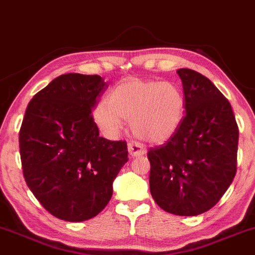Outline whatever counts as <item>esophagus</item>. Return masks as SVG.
<instances>
[{
	"instance_id": "34e87169",
	"label": "esophagus",
	"mask_w": 255,
	"mask_h": 255,
	"mask_svg": "<svg viewBox=\"0 0 255 255\" xmlns=\"http://www.w3.org/2000/svg\"><path fill=\"white\" fill-rule=\"evenodd\" d=\"M128 152L131 157H140V155H143L146 153V149L143 148L140 143L137 142H131L128 143Z\"/></svg>"
}]
</instances>
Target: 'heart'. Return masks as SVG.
<instances>
[{
	"label": "heart",
	"mask_w": 255,
	"mask_h": 255,
	"mask_svg": "<svg viewBox=\"0 0 255 255\" xmlns=\"http://www.w3.org/2000/svg\"><path fill=\"white\" fill-rule=\"evenodd\" d=\"M185 116V98L180 89L170 82L129 78L113 88L107 102L94 110V120L107 135L114 136L130 120L133 133L149 142L171 139Z\"/></svg>",
	"instance_id": "obj_1"
}]
</instances>
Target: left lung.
<instances>
[{"label":"left lung","mask_w":255,"mask_h":255,"mask_svg":"<svg viewBox=\"0 0 255 255\" xmlns=\"http://www.w3.org/2000/svg\"><path fill=\"white\" fill-rule=\"evenodd\" d=\"M177 73L186 114L166 143L149 148V190L167 213L196 216L211 209L234 179L239 128L231 103L211 81L190 69Z\"/></svg>","instance_id":"8db88e82"}]
</instances>
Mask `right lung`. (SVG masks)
I'll use <instances>...</instances> for the list:
<instances>
[{"mask_svg": "<svg viewBox=\"0 0 255 255\" xmlns=\"http://www.w3.org/2000/svg\"><path fill=\"white\" fill-rule=\"evenodd\" d=\"M107 88L101 76L66 73L27 106L19 134L23 177L57 219L82 222L100 214L128 161L127 142L100 136L91 115Z\"/></svg>", "mask_w": 255, "mask_h": 255, "instance_id": "add662e5", "label": "right lung"}]
</instances>
